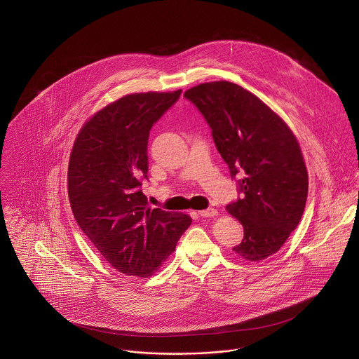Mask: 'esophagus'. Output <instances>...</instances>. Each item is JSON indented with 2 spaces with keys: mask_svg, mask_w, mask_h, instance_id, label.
Here are the masks:
<instances>
[{
  "mask_svg": "<svg viewBox=\"0 0 359 359\" xmlns=\"http://www.w3.org/2000/svg\"><path fill=\"white\" fill-rule=\"evenodd\" d=\"M199 214L202 215V217H215V215H218V210H215V208H207V210H202V211H199Z\"/></svg>",
  "mask_w": 359,
  "mask_h": 359,
  "instance_id": "1",
  "label": "esophagus"
}]
</instances>
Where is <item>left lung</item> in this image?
<instances>
[{
	"label": "left lung",
	"instance_id": "obj_1",
	"mask_svg": "<svg viewBox=\"0 0 359 359\" xmlns=\"http://www.w3.org/2000/svg\"><path fill=\"white\" fill-rule=\"evenodd\" d=\"M205 116L231 175L241 174L243 199L226 205L245 231L232 250L259 262L285 245L307 202L308 172L286 121L255 94L231 81H210L184 94Z\"/></svg>",
	"mask_w": 359,
	"mask_h": 359
}]
</instances>
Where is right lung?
<instances>
[{
    "label": "right lung",
    "mask_w": 359,
    "mask_h": 359,
    "mask_svg": "<svg viewBox=\"0 0 359 359\" xmlns=\"http://www.w3.org/2000/svg\"><path fill=\"white\" fill-rule=\"evenodd\" d=\"M181 91L128 94L106 104L83 124L70 152L74 218L103 258L128 276H152L192 224L188 214L149 208L140 189L149 131Z\"/></svg>",
    "instance_id": "1"
}]
</instances>
